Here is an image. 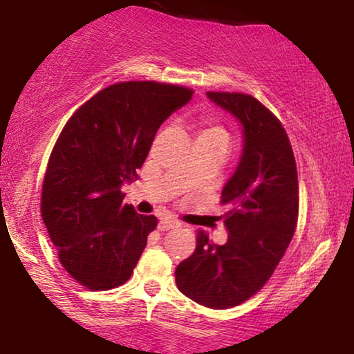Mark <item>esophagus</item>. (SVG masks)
<instances>
[{
    "instance_id": "34e87169",
    "label": "esophagus",
    "mask_w": 354,
    "mask_h": 354,
    "mask_svg": "<svg viewBox=\"0 0 354 354\" xmlns=\"http://www.w3.org/2000/svg\"><path fill=\"white\" fill-rule=\"evenodd\" d=\"M174 227H178V222L172 221V219H161L158 224V229L161 232H167V230L174 229Z\"/></svg>"
}]
</instances>
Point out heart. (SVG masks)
Returning a JSON list of instances; mask_svg holds the SVG:
<instances>
[{"label":"heart","instance_id":"b5f03b06","mask_svg":"<svg viewBox=\"0 0 354 354\" xmlns=\"http://www.w3.org/2000/svg\"><path fill=\"white\" fill-rule=\"evenodd\" d=\"M198 138H221L227 140V132L222 127H217V125H212V127H206L200 132V137Z\"/></svg>","mask_w":354,"mask_h":354}]
</instances>
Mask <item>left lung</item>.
Returning <instances> with one entry per match:
<instances>
[{"instance_id": "1", "label": "left lung", "mask_w": 354, "mask_h": 354, "mask_svg": "<svg viewBox=\"0 0 354 354\" xmlns=\"http://www.w3.org/2000/svg\"><path fill=\"white\" fill-rule=\"evenodd\" d=\"M212 103L234 115L243 132L235 172L222 188L221 216L229 239L211 243L205 232L176 269L177 288L198 304L225 309L253 297L283 258L298 221V174L280 120L243 93L207 91Z\"/></svg>"}]
</instances>
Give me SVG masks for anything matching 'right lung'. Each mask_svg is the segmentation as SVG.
<instances>
[{
	"label": "right lung",
	"mask_w": 354,
	"mask_h": 354,
	"mask_svg": "<svg viewBox=\"0 0 354 354\" xmlns=\"http://www.w3.org/2000/svg\"><path fill=\"white\" fill-rule=\"evenodd\" d=\"M185 86L120 82L67 120L48 161L41 216L67 272L90 290L127 282L158 219L122 205L158 129L192 100Z\"/></svg>",
	"instance_id": "obj_1"
}]
</instances>
